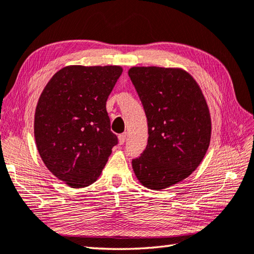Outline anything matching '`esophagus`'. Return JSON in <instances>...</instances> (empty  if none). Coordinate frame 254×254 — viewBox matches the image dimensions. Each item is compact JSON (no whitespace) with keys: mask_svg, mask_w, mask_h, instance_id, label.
<instances>
[{"mask_svg":"<svg viewBox=\"0 0 254 254\" xmlns=\"http://www.w3.org/2000/svg\"><path fill=\"white\" fill-rule=\"evenodd\" d=\"M126 140H127V133H122L119 135V143L120 144H123L126 142Z\"/></svg>","mask_w":254,"mask_h":254,"instance_id":"1","label":"esophagus"}]
</instances>
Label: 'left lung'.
Returning <instances> with one entry per match:
<instances>
[{"label":"left lung","instance_id":"left-lung-1","mask_svg":"<svg viewBox=\"0 0 254 254\" xmlns=\"http://www.w3.org/2000/svg\"><path fill=\"white\" fill-rule=\"evenodd\" d=\"M128 76L143 103L148 140L132 161L144 187L162 190L185 180L199 166L211 137V118L203 93L182 68L132 67Z\"/></svg>","mask_w":254,"mask_h":254}]
</instances>
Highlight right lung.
<instances>
[{
    "mask_svg": "<svg viewBox=\"0 0 254 254\" xmlns=\"http://www.w3.org/2000/svg\"><path fill=\"white\" fill-rule=\"evenodd\" d=\"M122 71L121 66L64 67L38 99L34 119L38 153L48 171L69 187L96 182L118 144L106 103Z\"/></svg>",
    "mask_w": 254,
    "mask_h": 254,
    "instance_id": "add662e5",
    "label": "right lung"
}]
</instances>
